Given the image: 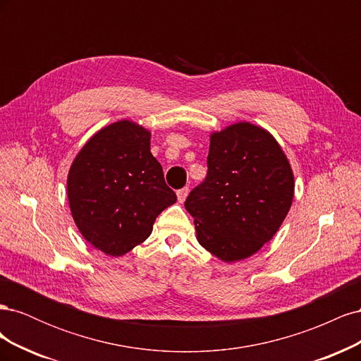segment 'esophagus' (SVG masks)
<instances>
[{"label":"esophagus","instance_id":"34e87169","mask_svg":"<svg viewBox=\"0 0 361 361\" xmlns=\"http://www.w3.org/2000/svg\"><path fill=\"white\" fill-rule=\"evenodd\" d=\"M188 192H190V190L185 187V188H182V190H179L176 194H178V200H179V203H183L185 202V199H187V195H188Z\"/></svg>","mask_w":361,"mask_h":361}]
</instances>
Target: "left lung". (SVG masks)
Masks as SVG:
<instances>
[{"mask_svg":"<svg viewBox=\"0 0 361 361\" xmlns=\"http://www.w3.org/2000/svg\"><path fill=\"white\" fill-rule=\"evenodd\" d=\"M295 180L285 152L267 129L238 122L211 134L207 176L185 207L199 244L226 264L265 245L290 209Z\"/></svg>","mask_w":361,"mask_h":361,"instance_id":"8db88e82","label":"left lung"}]
</instances>
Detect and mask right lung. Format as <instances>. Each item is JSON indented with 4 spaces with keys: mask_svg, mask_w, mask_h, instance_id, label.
<instances>
[{
    "mask_svg": "<svg viewBox=\"0 0 361 361\" xmlns=\"http://www.w3.org/2000/svg\"><path fill=\"white\" fill-rule=\"evenodd\" d=\"M68 200L85 241L118 257L146 241L176 194L150 154V130L123 118L97 130L75 157Z\"/></svg>",
    "mask_w": 361,
    "mask_h": 361,
    "instance_id": "1",
    "label": "right lung"
}]
</instances>
